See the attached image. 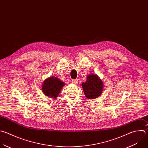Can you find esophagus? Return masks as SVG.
<instances>
[{
  "label": "esophagus",
  "mask_w": 148,
  "mask_h": 148,
  "mask_svg": "<svg viewBox=\"0 0 148 148\" xmlns=\"http://www.w3.org/2000/svg\"><path fill=\"white\" fill-rule=\"evenodd\" d=\"M71 82H72L73 84H77L78 82V79H73V80L71 81Z\"/></svg>",
  "instance_id": "esophagus-1"
}]
</instances>
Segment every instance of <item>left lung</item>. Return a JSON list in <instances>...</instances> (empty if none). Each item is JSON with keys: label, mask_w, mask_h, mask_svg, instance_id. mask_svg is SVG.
I'll use <instances>...</instances> for the list:
<instances>
[{"label": "left lung", "mask_w": 148, "mask_h": 148, "mask_svg": "<svg viewBox=\"0 0 148 148\" xmlns=\"http://www.w3.org/2000/svg\"><path fill=\"white\" fill-rule=\"evenodd\" d=\"M82 86L86 97L89 99H92L101 95L103 84L99 77L95 74H90L87 76L86 82L82 83Z\"/></svg>", "instance_id": "obj_1"}]
</instances>
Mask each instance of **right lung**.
I'll list each match as a JSON object with an SVG mask.
<instances>
[{
	"instance_id": "obj_1",
	"label": "right lung",
	"mask_w": 148,
	"mask_h": 148,
	"mask_svg": "<svg viewBox=\"0 0 148 148\" xmlns=\"http://www.w3.org/2000/svg\"><path fill=\"white\" fill-rule=\"evenodd\" d=\"M64 85V82L58 78L50 77L43 81L42 90L46 96L56 99Z\"/></svg>"
}]
</instances>
